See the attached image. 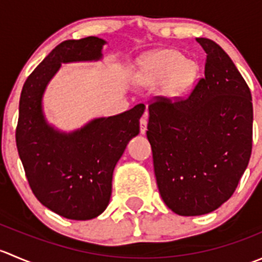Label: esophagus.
<instances>
[{
	"instance_id": "1",
	"label": "esophagus",
	"mask_w": 262,
	"mask_h": 262,
	"mask_svg": "<svg viewBox=\"0 0 262 262\" xmlns=\"http://www.w3.org/2000/svg\"><path fill=\"white\" fill-rule=\"evenodd\" d=\"M147 116H148V114H147V112H146V113H144L143 118H142L141 121H139V124H141V133L142 134L146 133V130H147V123H148Z\"/></svg>"
}]
</instances>
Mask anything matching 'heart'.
<instances>
[{"label": "heart", "instance_id": "1", "mask_svg": "<svg viewBox=\"0 0 262 262\" xmlns=\"http://www.w3.org/2000/svg\"><path fill=\"white\" fill-rule=\"evenodd\" d=\"M198 76L196 62L185 59L175 49H161L142 58L136 82L139 86L153 87L163 80L161 96L168 101H179L191 92Z\"/></svg>", "mask_w": 262, "mask_h": 262}]
</instances>
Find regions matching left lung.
I'll return each mask as SVG.
<instances>
[{"instance_id":"left-lung-1","label":"left lung","mask_w":262,"mask_h":262,"mask_svg":"<svg viewBox=\"0 0 262 262\" xmlns=\"http://www.w3.org/2000/svg\"><path fill=\"white\" fill-rule=\"evenodd\" d=\"M205 77L185 100L157 97L148 106L147 138L161 198L173 213L203 215L236 190L252 149V97L229 55L196 38Z\"/></svg>"}]
</instances>
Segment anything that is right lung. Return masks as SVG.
Listing matches in <instances>:
<instances>
[{
  "label": "right lung",
  "mask_w": 262,
  "mask_h": 262,
  "mask_svg": "<svg viewBox=\"0 0 262 262\" xmlns=\"http://www.w3.org/2000/svg\"><path fill=\"white\" fill-rule=\"evenodd\" d=\"M105 44L89 36L55 47L25 81L18 105L16 146L29 185L44 207L75 221L96 218L109 205L113 172L138 136L146 106L96 118L67 133L47 121L43 95L62 63L100 60Z\"/></svg>",
  "instance_id": "right-lung-1"
}]
</instances>
